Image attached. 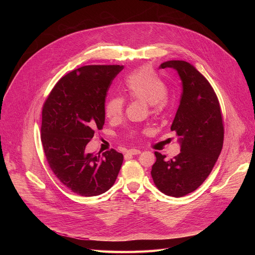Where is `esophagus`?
Wrapping results in <instances>:
<instances>
[{
	"instance_id": "obj_1",
	"label": "esophagus",
	"mask_w": 255,
	"mask_h": 255,
	"mask_svg": "<svg viewBox=\"0 0 255 255\" xmlns=\"http://www.w3.org/2000/svg\"><path fill=\"white\" fill-rule=\"evenodd\" d=\"M126 153H127L128 155H136V154L141 153V151L138 150V149H129V150H127Z\"/></svg>"
}]
</instances>
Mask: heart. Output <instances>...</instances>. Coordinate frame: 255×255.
Segmentation results:
<instances>
[{
  "mask_svg": "<svg viewBox=\"0 0 255 255\" xmlns=\"http://www.w3.org/2000/svg\"><path fill=\"white\" fill-rule=\"evenodd\" d=\"M123 90L130 99L148 103L153 112L162 110L166 105V85L149 67H142L130 74L124 81ZM124 106L122 97L113 96L105 104V114L110 120H118L123 114Z\"/></svg>",
  "mask_w": 255,
  "mask_h": 255,
  "instance_id": "1",
  "label": "heart"
}]
</instances>
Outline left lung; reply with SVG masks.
<instances>
[{
    "label": "left lung",
    "mask_w": 255,
    "mask_h": 255,
    "mask_svg": "<svg viewBox=\"0 0 255 255\" xmlns=\"http://www.w3.org/2000/svg\"><path fill=\"white\" fill-rule=\"evenodd\" d=\"M159 68L176 70L183 84L180 103L170 127L178 136L180 152L169 160L155 152L151 176L160 192L179 198L204 183L219 157L224 139L222 113L212 86L191 63L168 60Z\"/></svg>",
    "instance_id": "obj_1"
}]
</instances>
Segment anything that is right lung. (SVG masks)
Here are the masks:
<instances>
[{
  "label": "right lung",
  "instance_id": "add662e5",
  "mask_svg": "<svg viewBox=\"0 0 255 255\" xmlns=\"http://www.w3.org/2000/svg\"><path fill=\"white\" fill-rule=\"evenodd\" d=\"M123 65H86L62 77L42 109L41 141L48 164L61 183L83 197L99 196L118 176L123 154L87 153L105 123V99Z\"/></svg>",
  "mask_w": 255,
  "mask_h": 255
}]
</instances>
